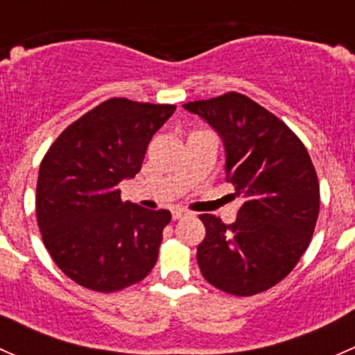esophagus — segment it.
<instances>
[{
  "label": "esophagus",
  "instance_id": "obj_1",
  "mask_svg": "<svg viewBox=\"0 0 355 355\" xmlns=\"http://www.w3.org/2000/svg\"><path fill=\"white\" fill-rule=\"evenodd\" d=\"M185 216H187V213H185L184 209H175L173 213H171V218H173V220H180V218Z\"/></svg>",
  "mask_w": 355,
  "mask_h": 355
}]
</instances>
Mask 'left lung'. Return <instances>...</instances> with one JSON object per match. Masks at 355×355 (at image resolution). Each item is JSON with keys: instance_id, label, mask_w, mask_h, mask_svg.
<instances>
[{"instance_id": "8db88e82", "label": "left lung", "mask_w": 355, "mask_h": 355, "mask_svg": "<svg viewBox=\"0 0 355 355\" xmlns=\"http://www.w3.org/2000/svg\"><path fill=\"white\" fill-rule=\"evenodd\" d=\"M221 135L227 182L242 199L225 225L199 214L200 273L213 287L250 297L275 287L309 247L320 214V182L306 146L271 111L241 92L184 105Z\"/></svg>"}]
</instances>
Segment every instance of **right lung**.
Here are the masks:
<instances>
[{
	"label": "right lung",
	"mask_w": 355,
	"mask_h": 355,
	"mask_svg": "<svg viewBox=\"0 0 355 355\" xmlns=\"http://www.w3.org/2000/svg\"><path fill=\"white\" fill-rule=\"evenodd\" d=\"M175 110L106 99L68 125L42 157L39 230L56 266L80 287L116 292L155 268L171 213L123 202L118 184L139 173L153 135Z\"/></svg>",
	"instance_id": "1"
}]
</instances>
